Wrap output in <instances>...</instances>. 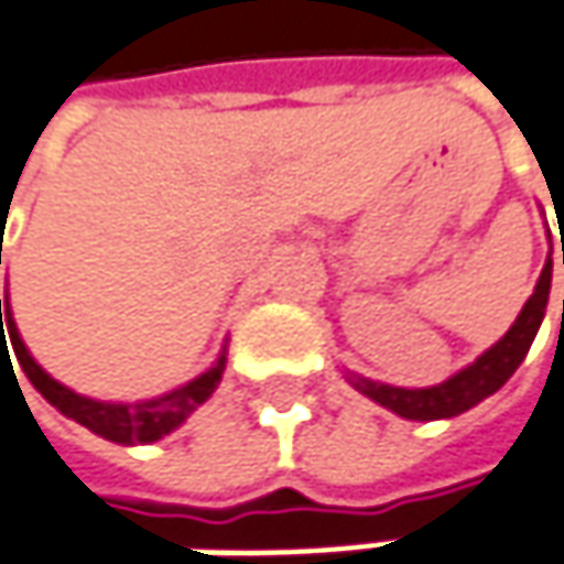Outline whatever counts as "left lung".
Listing matches in <instances>:
<instances>
[{"instance_id":"1","label":"left lung","mask_w":564,"mask_h":564,"mask_svg":"<svg viewBox=\"0 0 564 564\" xmlns=\"http://www.w3.org/2000/svg\"><path fill=\"white\" fill-rule=\"evenodd\" d=\"M549 286H552V258H549L543 274H540V281H536L533 296L523 303L520 315L513 318L508 335L498 345H491V348L485 350L476 364H469L466 370H459L449 380L437 382V386H427V389H402V386H386V382L364 380V377H354L350 382L367 399L380 402L382 409L402 414L409 421H437V417H453V414L469 412L473 405H479L481 399H488L491 392H498L505 382L511 380L513 370L523 364L527 350H530L536 332H540V325H543V315H546Z\"/></svg>"}]
</instances>
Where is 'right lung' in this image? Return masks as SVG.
I'll return each instance as SVG.
<instances>
[{
	"label": "right lung",
	"mask_w": 564,
	"mask_h": 564,
	"mask_svg": "<svg viewBox=\"0 0 564 564\" xmlns=\"http://www.w3.org/2000/svg\"><path fill=\"white\" fill-rule=\"evenodd\" d=\"M6 332H9V341H12V350H15L24 377L34 382V389L51 402L53 409L63 412L66 417H73V421H79V424L88 427L91 434H98V437H105V441H115V444H152V441L172 434L175 427H182L187 414L194 412L197 405H204V402L214 395V389L219 386V380H223V370H226V350H223L210 370H204L197 380L184 382L182 389H172V392H165V395H159V399L137 402V405H123V402H95V399H85L79 392L66 389L63 382L53 380L51 373L28 354L21 335H18L15 318H12L9 296L0 300V360L2 357H9ZM9 364H12V360H9ZM12 373H15V370H12Z\"/></svg>",
	"instance_id": "1"
}]
</instances>
